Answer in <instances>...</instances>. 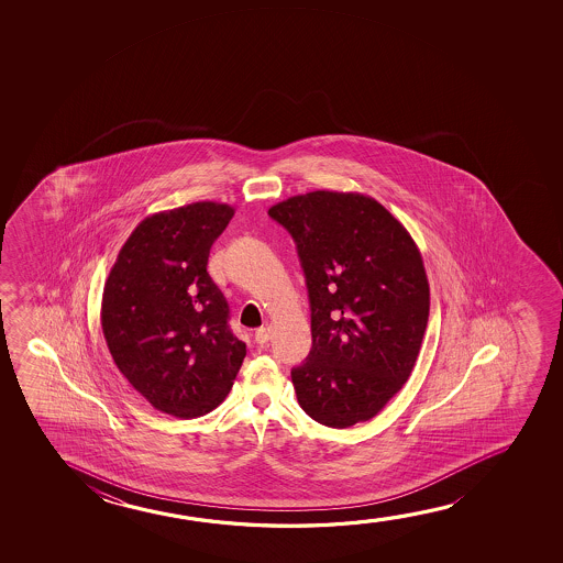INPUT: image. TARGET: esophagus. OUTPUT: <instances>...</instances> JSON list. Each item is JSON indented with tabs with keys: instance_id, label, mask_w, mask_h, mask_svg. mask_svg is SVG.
<instances>
[{
	"instance_id": "esophagus-1",
	"label": "esophagus",
	"mask_w": 563,
	"mask_h": 563,
	"mask_svg": "<svg viewBox=\"0 0 563 563\" xmlns=\"http://www.w3.org/2000/svg\"><path fill=\"white\" fill-rule=\"evenodd\" d=\"M271 340V324H263L255 331V342L257 344H267Z\"/></svg>"
}]
</instances>
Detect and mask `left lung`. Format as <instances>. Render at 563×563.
<instances>
[{
  "label": "left lung",
  "instance_id": "left-lung-1",
  "mask_svg": "<svg viewBox=\"0 0 563 563\" xmlns=\"http://www.w3.org/2000/svg\"><path fill=\"white\" fill-rule=\"evenodd\" d=\"M269 216L292 234L311 306L313 346L292 369L298 404L332 429L369 421L421 350L431 306L421 252L365 194H300Z\"/></svg>",
  "mask_w": 563,
  "mask_h": 563
}]
</instances>
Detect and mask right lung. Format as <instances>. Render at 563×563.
I'll list each match as a JSON object with an SVG mask.
<instances>
[{"label":"right lung","instance_id":"1","mask_svg":"<svg viewBox=\"0 0 563 563\" xmlns=\"http://www.w3.org/2000/svg\"><path fill=\"white\" fill-rule=\"evenodd\" d=\"M234 216L194 201L146 217L126 239L101 298V331L123 377L163 413L192 419L227 398L246 357L208 273L209 250Z\"/></svg>","mask_w":563,"mask_h":563}]
</instances>
